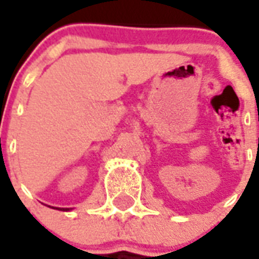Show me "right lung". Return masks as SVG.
<instances>
[{"label":"right lung","mask_w":259,"mask_h":259,"mask_svg":"<svg viewBox=\"0 0 259 259\" xmlns=\"http://www.w3.org/2000/svg\"><path fill=\"white\" fill-rule=\"evenodd\" d=\"M63 211H70V209H68V208H63Z\"/></svg>","instance_id":"right-lung-1"}]
</instances>
